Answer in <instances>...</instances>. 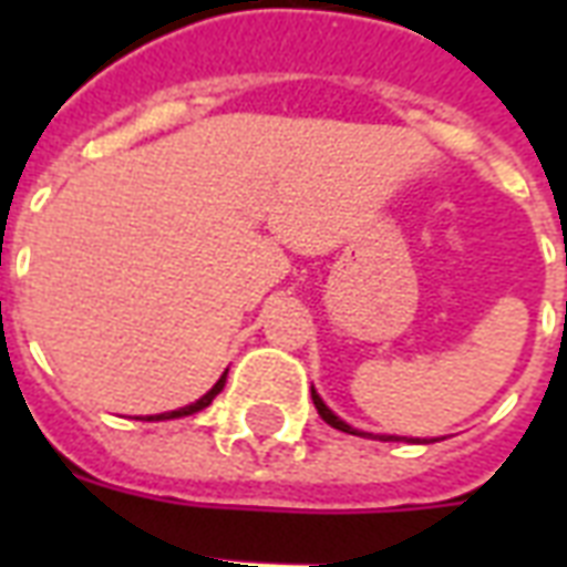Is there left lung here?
<instances>
[{"instance_id":"obj_1","label":"left lung","mask_w":567,"mask_h":567,"mask_svg":"<svg viewBox=\"0 0 567 567\" xmlns=\"http://www.w3.org/2000/svg\"><path fill=\"white\" fill-rule=\"evenodd\" d=\"M311 400H315V409H318V414L320 417H323V421L329 423V426H336V430H341V432H350V435H364V439H377V441H400L396 439V435H373V432H362V430H355V426H350V423L347 421H341V417H338L336 412H332V409H329L327 403H323V396L318 394V391H315V385H311ZM405 441H412V444H432V441H439V439H405Z\"/></svg>"}]
</instances>
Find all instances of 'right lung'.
Masks as SVG:
<instances>
[{"mask_svg": "<svg viewBox=\"0 0 567 567\" xmlns=\"http://www.w3.org/2000/svg\"><path fill=\"white\" fill-rule=\"evenodd\" d=\"M226 373H229V371H226ZM226 373H223V377L217 379V382H214V385H212V391H205V394L199 396L196 403L182 405V409H173V412H164V414H150L146 421H173V417H188V414L203 412L205 405H212L214 396H217V394H220V391H223V385H226Z\"/></svg>", "mask_w": 567, "mask_h": 567, "instance_id": "add662e5", "label": "right lung"}]
</instances>
